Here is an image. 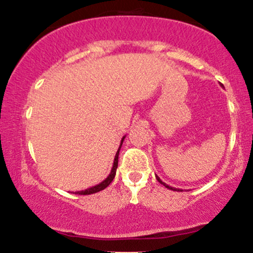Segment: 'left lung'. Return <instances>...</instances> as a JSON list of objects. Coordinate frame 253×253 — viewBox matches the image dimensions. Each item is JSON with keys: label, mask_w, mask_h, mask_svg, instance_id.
<instances>
[{"label": "left lung", "mask_w": 253, "mask_h": 253, "mask_svg": "<svg viewBox=\"0 0 253 253\" xmlns=\"http://www.w3.org/2000/svg\"><path fill=\"white\" fill-rule=\"evenodd\" d=\"M156 178H157V181H158L159 183H161V184H163L165 188H168V189H170V190H175V191H179V190H182V189H177V188H173V187H170V185H168L167 183H164V182L162 181V179L159 178V177L157 176V175H156Z\"/></svg>", "instance_id": "8db88e82"}]
</instances>
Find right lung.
I'll list each match as a JSON object with an SVG mask.
<instances>
[{
  "label": "right lung",
  "mask_w": 253,
  "mask_h": 253,
  "mask_svg": "<svg viewBox=\"0 0 253 253\" xmlns=\"http://www.w3.org/2000/svg\"><path fill=\"white\" fill-rule=\"evenodd\" d=\"M126 136V135H125ZM125 136H123V139H121V143H120V146H119V150L117 152V155H115V158H114V163H113V168L112 170H110V173L108 175L104 181H102L101 183H98V184L94 185V187L91 188H88V189L85 190H80V191H75V194H77V195H90V194H95V193H98V191L106 189L107 187L112 183L113 179H114L115 177V173H117V169H118V159H119V152H120V149L121 146H123V143L125 140Z\"/></svg>",
  "instance_id": "add662e5"
}]
</instances>
